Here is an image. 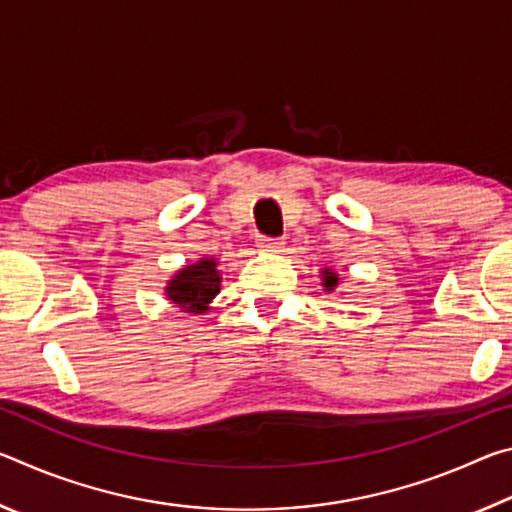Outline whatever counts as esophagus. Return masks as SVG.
<instances>
[{
  "label": "esophagus",
  "instance_id": "34e87169",
  "mask_svg": "<svg viewBox=\"0 0 512 512\" xmlns=\"http://www.w3.org/2000/svg\"><path fill=\"white\" fill-rule=\"evenodd\" d=\"M257 248L262 250V253H282L284 241L271 239V237H259V239H257Z\"/></svg>",
  "mask_w": 512,
  "mask_h": 512
}]
</instances>
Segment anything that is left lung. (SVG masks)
<instances>
[{
  "label": "left lung",
  "instance_id": "left-lung-1",
  "mask_svg": "<svg viewBox=\"0 0 512 512\" xmlns=\"http://www.w3.org/2000/svg\"><path fill=\"white\" fill-rule=\"evenodd\" d=\"M339 282H341V277H339V273L332 271V268H323V271H320V284H323V289L327 293H332L336 287H339Z\"/></svg>",
  "mask_w": 512,
  "mask_h": 512
}]
</instances>
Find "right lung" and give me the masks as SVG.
<instances>
[{
  "instance_id": "add662e5",
  "label": "right lung",
  "mask_w": 512,
  "mask_h": 512,
  "mask_svg": "<svg viewBox=\"0 0 512 512\" xmlns=\"http://www.w3.org/2000/svg\"><path fill=\"white\" fill-rule=\"evenodd\" d=\"M221 280L219 259L207 255L194 264L178 268L171 280H167L164 296L185 314L201 316L212 309L210 305L221 291Z\"/></svg>"
}]
</instances>
